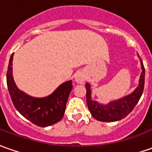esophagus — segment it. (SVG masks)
<instances>
[{
  "mask_svg": "<svg viewBox=\"0 0 152 152\" xmlns=\"http://www.w3.org/2000/svg\"><path fill=\"white\" fill-rule=\"evenodd\" d=\"M76 81L77 83L80 84H83L85 82V75L82 72H79L77 73L76 76Z\"/></svg>",
  "mask_w": 152,
  "mask_h": 152,
  "instance_id": "obj_1",
  "label": "esophagus"
}]
</instances>
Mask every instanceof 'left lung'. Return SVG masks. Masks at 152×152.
Segmentation results:
<instances>
[{
    "label": "left lung",
    "instance_id": "left-lung-1",
    "mask_svg": "<svg viewBox=\"0 0 152 152\" xmlns=\"http://www.w3.org/2000/svg\"><path fill=\"white\" fill-rule=\"evenodd\" d=\"M142 72L139 80V86L136 91L118 101L111 102L106 106H102L96 102H94L91 98L90 85L86 84V102L90 112L94 118L100 121H116L125 118L132 112L141 98L145 85V67L142 61H141Z\"/></svg>",
    "mask_w": 152,
    "mask_h": 152
}]
</instances>
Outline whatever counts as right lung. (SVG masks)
<instances>
[{
  "label": "right lung",
  "instance_id": "obj_1",
  "mask_svg": "<svg viewBox=\"0 0 152 152\" xmlns=\"http://www.w3.org/2000/svg\"><path fill=\"white\" fill-rule=\"evenodd\" d=\"M11 55L7 73V88L15 109L25 118L41 127L49 126L62 119L66 105L72 89V81L61 85L50 96L45 98H34L26 95L15 86L12 77Z\"/></svg>",
  "mask_w": 152,
  "mask_h": 152
}]
</instances>
